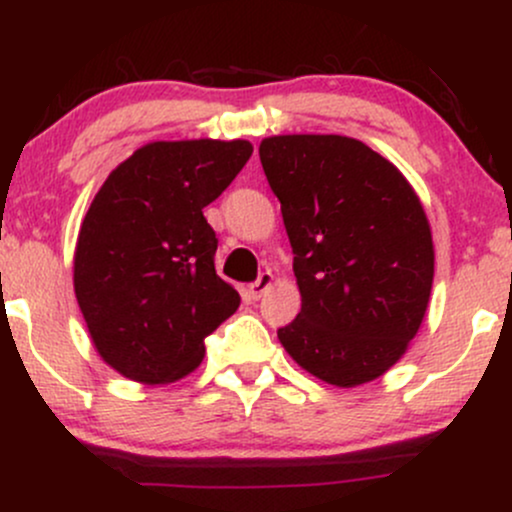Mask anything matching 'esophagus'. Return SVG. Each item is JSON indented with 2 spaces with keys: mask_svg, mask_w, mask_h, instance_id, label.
<instances>
[{
  "mask_svg": "<svg viewBox=\"0 0 512 512\" xmlns=\"http://www.w3.org/2000/svg\"><path fill=\"white\" fill-rule=\"evenodd\" d=\"M274 284V276L269 272H262L260 279L252 281V284L248 286V296L252 298V301H257V298H262V293L269 291V286Z\"/></svg>",
  "mask_w": 512,
  "mask_h": 512,
  "instance_id": "esophagus-1",
  "label": "esophagus"
}]
</instances>
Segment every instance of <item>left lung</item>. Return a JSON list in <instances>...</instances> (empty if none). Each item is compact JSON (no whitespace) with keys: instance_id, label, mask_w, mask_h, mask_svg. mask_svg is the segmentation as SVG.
Returning a JSON list of instances; mask_svg holds the SVG:
<instances>
[{"instance_id":"1","label":"left lung","mask_w":512,"mask_h":512,"mask_svg":"<svg viewBox=\"0 0 512 512\" xmlns=\"http://www.w3.org/2000/svg\"><path fill=\"white\" fill-rule=\"evenodd\" d=\"M260 161L281 202L301 313L279 342L337 387L387 373L424 322L433 238L421 199L387 158L342 134H276Z\"/></svg>"}]
</instances>
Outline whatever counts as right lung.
Listing matches in <instances>:
<instances>
[{
  "instance_id": "add662e5",
  "label": "right lung",
  "mask_w": 512,
  "mask_h": 512,
  "mask_svg": "<svg viewBox=\"0 0 512 512\" xmlns=\"http://www.w3.org/2000/svg\"><path fill=\"white\" fill-rule=\"evenodd\" d=\"M252 156L245 139L151 142L93 197L74 250V293L98 356L142 385L185 378L204 337L238 310L216 274L204 207Z\"/></svg>"
}]
</instances>
